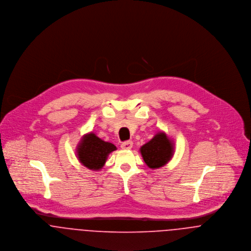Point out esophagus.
I'll list each match as a JSON object with an SVG mask.
<instances>
[{
    "label": "esophagus",
    "instance_id": "34e87169",
    "mask_svg": "<svg viewBox=\"0 0 251 251\" xmlns=\"http://www.w3.org/2000/svg\"><path fill=\"white\" fill-rule=\"evenodd\" d=\"M133 147V142L131 140H127L121 143V148L124 150H129Z\"/></svg>",
    "mask_w": 251,
    "mask_h": 251
}]
</instances>
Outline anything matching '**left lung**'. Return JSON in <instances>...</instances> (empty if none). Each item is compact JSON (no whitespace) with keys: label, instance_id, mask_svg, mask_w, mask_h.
I'll list each match as a JSON object with an SVG mask.
<instances>
[{"label":"left lung","instance_id":"1","mask_svg":"<svg viewBox=\"0 0 251 251\" xmlns=\"http://www.w3.org/2000/svg\"><path fill=\"white\" fill-rule=\"evenodd\" d=\"M174 153V144L166 133L159 132L140 147V154L149 168H160L167 165Z\"/></svg>","mask_w":251,"mask_h":251}]
</instances>
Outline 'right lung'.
<instances>
[{"label":"right lung","instance_id":"1","mask_svg":"<svg viewBox=\"0 0 251 251\" xmlns=\"http://www.w3.org/2000/svg\"><path fill=\"white\" fill-rule=\"evenodd\" d=\"M116 150L111 142L104 141L94 133L86 134L77 147V157L80 163L91 170H100L104 167L110 153Z\"/></svg>","mask_w":251,"mask_h":251}]
</instances>
